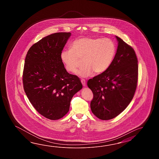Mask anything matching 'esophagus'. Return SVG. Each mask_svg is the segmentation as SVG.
<instances>
[{
  "label": "esophagus",
  "instance_id": "34e87169",
  "mask_svg": "<svg viewBox=\"0 0 159 159\" xmlns=\"http://www.w3.org/2000/svg\"><path fill=\"white\" fill-rule=\"evenodd\" d=\"M81 82H82V84L83 85V86H86V81L84 80V79H82L81 80Z\"/></svg>",
  "mask_w": 159,
  "mask_h": 159
}]
</instances>
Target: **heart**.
I'll list each match as a JSON object with an SVG mask.
<instances>
[{"mask_svg": "<svg viewBox=\"0 0 159 159\" xmlns=\"http://www.w3.org/2000/svg\"><path fill=\"white\" fill-rule=\"evenodd\" d=\"M115 43L108 38L81 37L75 40L71 49L61 51L60 58L65 69L74 73L82 60L83 66L76 75L88 77L93 75L101 74L108 69L116 54Z\"/></svg>", "mask_w": 159, "mask_h": 159, "instance_id": "obj_1", "label": "heart"}]
</instances>
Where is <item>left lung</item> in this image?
<instances>
[{"label": "left lung", "instance_id": "left-lung-1", "mask_svg": "<svg viewBox=\"0 0 159 159\" xmlns=\"http://www.w3.org/2000/svg\"><path fill=\"white\" fill-rule=\"evenodd\" d=\"M115 57L107 70L88 81L94 97L91 111L98 118H114L125 110L135 94L138 79L135 51L120 37Z\"/></svg>", "mask_w": 159, "mask_h": 159}]
</instances>
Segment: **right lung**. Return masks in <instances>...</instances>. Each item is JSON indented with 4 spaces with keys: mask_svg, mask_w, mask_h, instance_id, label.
Listing matches in <instances>:
<instances>
[{
    "mask_svg": "<svg viewBox=\"0 0 159 159\" xmlns=\"http://www.w3.org/2000/svg\"><path fill=\"white\" fill-rule=\"evenodd\" d=\"M70 35L58 32L43 38L30 48L25 59L24 91L36 111L51 120L68 113L71 98L82 88L80 78L66 71L60 58Z\"/></svg>",
    "mask_w": 159,
    "mask_h": 159,
    "instance_id": "right-lung-1",
    "label": "right lung"
}]
</instances>
